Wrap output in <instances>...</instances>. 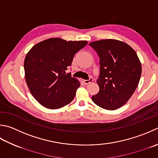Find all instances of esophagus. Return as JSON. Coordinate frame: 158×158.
<instances>
[{"label": "esophagus", "mask_w": 158, "mask_h": 158, "mask_svg": "<svg viewBox=\"0 0 158 158\" xmlns=\"http://www.w3.org/2000/svg\"><path fill=\"white\" fill-rule=\"evenodd\" d=\"M92 81H93V79L92 78H90L88 80H83V82L85 83V84H89V83H92Z\"/></svg>", "instance_id": "esophagus-1"}]
</instances>
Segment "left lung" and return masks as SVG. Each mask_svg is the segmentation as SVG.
Here are the masks:
<instances>
[{
    "label": "left lung",
    "instance_id": "obj_1",
    "mask_svg": "<svg viewBox=\"0 0 158 158\" xmlns=\"http://www.w3.org/2000/svg\"><path fill=\"white\" fill-rule=\"evenodd\" d=\"M89 44L100 58L97 80L99 92L92 96V101L103 109H118L138 87L142 73L140 61L130 46L119 40H101Z\"/></svg>",
    "mask_w": 158,
    "mask_h": 158
}]
</instances>
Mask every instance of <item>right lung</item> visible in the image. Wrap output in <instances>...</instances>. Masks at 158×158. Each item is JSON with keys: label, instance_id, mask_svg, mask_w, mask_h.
<instances>
[{"label": "right lung", "instance_id": "obj_1", "mask_svg": "<svg viewBox=\"0 0 158 158\" xmlns=\"http://www.w3.org/2000/svg\"><path fill=\"white\" fill-rule=\"evenodd\" d=\"M87 44L52 38L38 43L28 52L24 62L25 80L33 97L42 106L59 109L73 100L80 82L66 70L76 52Z\"/></svg>", "mask_w": 158, "mask_h": 158}]
</instances>
